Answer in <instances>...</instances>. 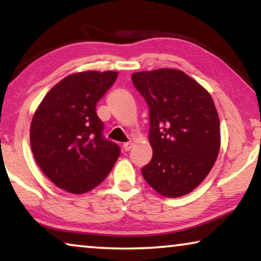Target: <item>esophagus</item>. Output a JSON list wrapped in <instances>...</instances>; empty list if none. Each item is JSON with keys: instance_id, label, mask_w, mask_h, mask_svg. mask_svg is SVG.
Listing matches in <instances>:
<instances>
[{"instance_id": "1", "label": "esophagus", "mask_w": 261, "mask_h": 261, "mask_svg": "<svg viewBox=\"0 0 261 261\" xmlns=\"http://www.w3.org/2000/svg\"><path fill=\"white\" fill-rule=\"evenodd\" d=\"M130 148H132V142H124V144H123V149H124V151L128 152Z\"/></svg>"}]
</instances>
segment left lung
Masks as SVG:
<instances>
[{"instance_id": "left-lung-1", "label": "left lung", "mask_w": 261, "mask_h": 261, "mask_svg": "<svg viewBox=\"0 0 261 261\" xmlns=\"http://www.w3.org/2000/svg\"><path fill=\"white\" fill-rule=\"evenodd\" d=\"M148 106L151 162L145 180L165 197L187 195L201 184L220 151V119L212 96L183 71L132 74Z\"/></svg>"}]
</instances>
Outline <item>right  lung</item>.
I'll return each instance as SVG.
<instances>
[{"label":"right lung","instance_id":"add662e5","mask_svg":"<svg viewBox=\"0 0 261 261\" xmlns=\"http://www.w3.org/2000/svg\"><path fill=\"white\" fill-rule=\"evenodd\" d=\"M117 78L115 71L70 74L47 92L31 124L35 162L57 187L84 194L101 184L121 149L103 135L96 105Z\"/></svg>","mask_w":261,"mask_h":261}]
</instances>
